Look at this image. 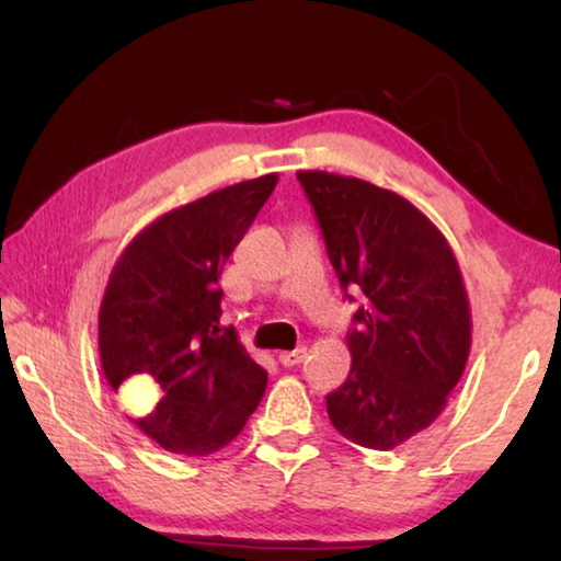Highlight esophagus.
Wrapping results in <instances>:
<instances>
[{
	"label": "esophagus",
	"instance_id": "obj_1",
	"mask_svg": "<svg viewBox=\"0 0 561 561\" xmlns=\"http://www.w3.org/2000/svg\"><path fill=\"white\" fill-rule=\"evenodd\" d=\"M304 358H307V348L299 346V348H294V351H282L279 364L282 366H299Z\"/></svg>",
	"mask_w": 561,
	"mask_h": 561
}]
</instances>
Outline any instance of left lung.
Instances as JSON below:
<instances>
[{"instance_id": "1", "label": "left lung", "mask_w": 561, "mask_h": 561, "mask_svg": "<svg viewBox=\"0 0 561 561\" xmlns=\"http://www.w3.org/2000/svg\"><path fill=\"white\" fill-rule=\"evenodd\" d=\"M297 178L341 287L364 294L346 334L351 371L327 396L329 421L360 448L393 450L443 413L468 364L460 264L438 227L393 190L327 170Z\"/></svg>"}]
</instances>
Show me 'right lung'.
<instances>
[{"mask_svg":"<svg viewBox=\"0 0 561 561\" xmlns=\"http://www.w3.org/2000/svg\"><path fill=\"white\" fill-rule=\"evenodd\" d=\"M279 175L227 185L144 227L111 270L99 309L108 386L136 381L148 413L130 415L168 453L205 458L230 445L260 405L267 371L220 329L222 267Z\"/></svg>","mask_w":561,"mask_h":561,"instance_id":"obj_1","label":"right lung"}]
</instances>
